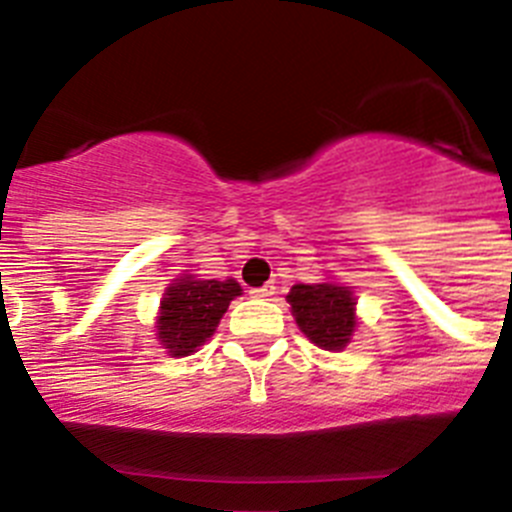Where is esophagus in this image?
<instances>
[{
  "mask_svg": "<svg viewBox=\"0 0 512 512\" xmlns=\"http://www.w3.org/2000/svg\"><path fill=\"white\" fill-rule=\"evenodd\" d=\"M274 284H264V287H256L251 289V297H256V300H271L274 297Z\"/></svg>",
  "mask_w": 512,
  "mask_h": 512,
  "instance_id": "obj_1",
  "label": "esophagus"
}]
</instances>
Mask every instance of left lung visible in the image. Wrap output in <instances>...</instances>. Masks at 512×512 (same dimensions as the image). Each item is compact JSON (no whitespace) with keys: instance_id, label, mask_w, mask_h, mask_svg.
I'll use <instances>...</instances> for the list:
<instances>
[{"instance_id":"8db88e82","label":"left lung","mask_w":512,"mask_h":512,"mask_svg":"<svg viewBox=\"0 0 512 512\" xmlns=\"http://www.w3.org/2000/svg\"><path fill=\"white\" fill-rule=\"evenodd\" d=\"M287 302L300 330L325 351H343L356 330V297L343 284H295Z\"/></svg>"}]
</instances>
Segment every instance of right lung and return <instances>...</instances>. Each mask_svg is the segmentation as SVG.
Instances as JSON below:
<instances>
[{
  "instance_id": "obj_1",
  "label": "right lung",
  "mask_w": 512,
  "mask_h": 512,
  "mask_svg": "<svg viewBox=\"0 0 512 512\" xmlns=\"http://www.w3.org/2000/svg\"><path fill=\"white\" fill-rule=\"evenodd\" d=\"M243 289L235 279H194L192 274L174 279L161 300L156 320V336L169 356L194 354L215 333L217 323L228 310L230 300Z\"/></svg>"
}]
</instances>
